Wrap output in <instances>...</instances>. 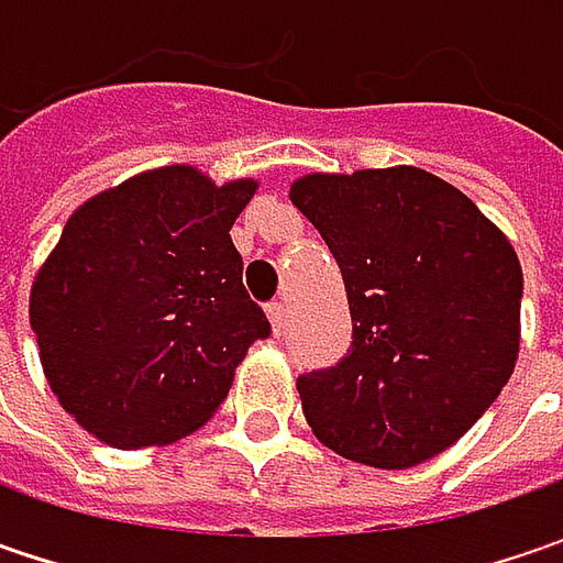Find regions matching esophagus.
Segmentation results:
<instances>
[{
	"label": "esophagus",
	"mask_w": 563,
	"mask_h": 563,
	"mask_svg": "<svg viewBox=\"0 0 563 563\" xmlns=\"http://www.w3.org/2000/svg\"><path fill=\"white\" fill-rule=\"evenodd\" d=\"M269 319H272V329H275V335H282V332H285V300H272Z\"/></svg>",
	"instance_id": "obj_1"
}]
</instances>
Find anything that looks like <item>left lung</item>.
<instances>
[{
	"mask_svg": "<svg viewBox=\"0 0 563 563\" xmlns=\"http://www.w3.org/2000/svg\"><path fill=\"white\" fill-rule=\"evenodd\" d=\"M291 203L332 250L354 322L335 366L297 376L316 439L378 470L442 454L514 373L523 272L508 238L410 165L307 175Z\"/></svg>",
	"mask_w": 563,
	"mask_h": 563,
	"instance_id": "8db88e82",
	"label": "left lung"
}]
</instances>
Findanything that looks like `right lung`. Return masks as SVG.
<instances>
[{
    "instance_id": "obj_1",
    "label": "right lung",
    "mask_w": 563,
    "mask_h": 563,
    "mask_svg": "<svg viewBox=\"0 0 563 563\" xmlns=\"http://www.w3.org/2000/svg\"><path fill=\"white\" fill-rule=\"evenodd\" d=\"M256 185L216 187L168 165L77 209L31 291V325L58 404L115 448L203 426L238 363L269 338L231 225Z\"/></svg>"
}]
</instances>
